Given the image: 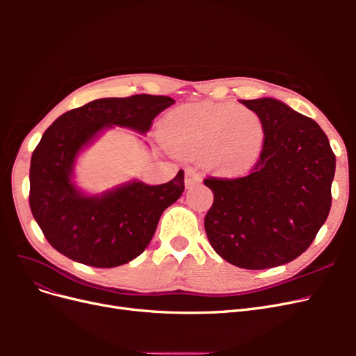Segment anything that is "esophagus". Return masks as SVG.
Here are the masks:
<instances>
[{"instance_id":"1","label":"esophagus","mask_w":356,"mask_h":356,"mask_svg":"<svg viewBox=\"0 0 356 356\" xmlns=\"http://www.w3.org/2000/svg\"><path fill=\"white\" fill-rule=\"evenodd\" d=\"M202 181V178H200V175L197 174V172L195 170V169H191V168H188L187 170H186V188H191V187H195L196 184H199V182Z\"/></svg>"}]
</instances>
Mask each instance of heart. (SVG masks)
Listing matches in <instances>:
<instances>
[{
    "mask_svg": "<svg viewBox=\"0 0 356 356\" xmlns=\"http://www.w3.org/2000/svg\"><path fill=\"white\" fill-rule=\"evenodd\" d=\"M161 138L179 156L202 154L203 165L224 177L251 169L266 145L260 114L236 104H186L161 122Z\"/></svg>",
    "mask_w": 356,
    "mask_h": 356,
    "instance_id": "heart-1",
    "label": "heart"
}]
</instances>
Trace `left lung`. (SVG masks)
<instances>
[{"mask_svg":"<svg viewBox=\"0 0 356 356\" xmlns=\"http://www.w3.org/2000/svg\"><path fill=\"white\" fill-rule=\"evenodd\" d=\"M260 114L266 145L251 174L208 178L213 203L204 217L209 243L248 270L296 260L314 242L331 208L336 156L319 124L281 101H241Z\"/></svg>","mask_w":356,"mask_h":356,"instance_id":"1","label":"left lung"}]
</instances>
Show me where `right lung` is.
<instances>
[{
  "mask_svg": "<svg viewBox=\"0 0 356 356\" xmlns=\"http://www.w3.org/2000/svg\"><path fill=\"white\" fill-rule=\"evenodd\" d=\"M175 104L169 96L134 95L104 98L58 117L31 157L29 207L56 251L86 266L117 267L143 254L160 215L184 191V172L166 184L129 181L101 195H88L74 182L80 153L105 129L147 134L154 117Z\"/></svg>",
  "mask_w": 356,
  "mask_h": 356,
  "instance_id": "add662e5",
  "label": "right lung"
}]
</instances>
